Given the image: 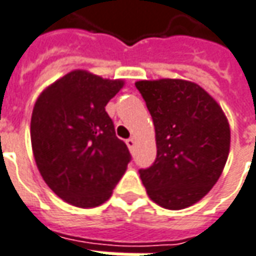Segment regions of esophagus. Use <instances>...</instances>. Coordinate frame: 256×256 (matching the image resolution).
Listing matches in <instances>:
<instances>
[{"label": "esophagus", "mask_w": 256, "mask_h": 256, "mask_svg": "<svg viewBox=\"0 0 256 256\" xmlns=\"http://www.w3.org/2000/svg\"><path fill=\"white\" fill-rule=\"evenodd\" d=\"M135 143H136L135 138H130V139H126V146L130 148V150H134V148H135Z\"/></svg>", "instance_id": "esophagus-1"}]
</instances>
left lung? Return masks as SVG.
<instances>
[{"label":"left lung","mask_w":256,"mask_h":256,"mask_svg":"<svg viewBox=\"0 0 256 256\" xmlns=\"http://www.w3.org/2000/svg\"><path fill=\"white\" fill-rule=\"evenodd\" d=\"M156 130L157 157L139 170L148 197L166 210L200 201L218 182L230 148V128L215 99L184 80L138 81Z\"/></svg>","instance_id":"8db88e82"}]
</instances>
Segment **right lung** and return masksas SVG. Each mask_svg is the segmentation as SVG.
<instances>
[{
	"label": "right lung",
	"mask_w": 256,
	"mask_h": 256,
	"mask_svg": "<svg viewBox=\"0 0 256 256\" xmlns=\"http://www.w3.org/2000/svg\"><path fill=\"white\" fill-rule=\"evenodd\" d=\"M122 85V80L74 70L34 104L30 135L38 171L72 206L92 208L108 200L131 161L104 108Z\"/></svg>",
	"instance_id": "obj_1"
}]
</instances>
